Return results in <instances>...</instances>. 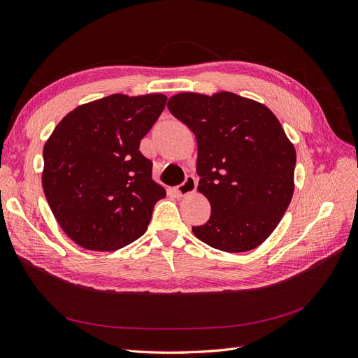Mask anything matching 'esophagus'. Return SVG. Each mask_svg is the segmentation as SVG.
<instances>
[{
	"label": "esophagus",
	"instance_id": "esophagus-1",
	"mask_svg": "<svg viewBox=\"0 0 358 358\" xmlns=\"http://www.w3.org/2000/svg\"><path fill=\"white\" fill-rule=\"evenodd\" d=\"M197 188V180L194 176H187L185 182L180 183L179 187H176V194L180 196V197H185L188 194H191V192H194Z\"/></svg>",
	"mask_w": 358,
	"mask_h": 358
}]
</instances>
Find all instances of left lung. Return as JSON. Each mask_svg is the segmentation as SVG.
Instances as JSON below:
<instances>
[{
    "mask_svg": "<svg viewBox=\"0 0 358 358\" xmlns=\"http://www.w3.org/2000/svg\"><path fill=\"white\" fill-rule=\"evenodd\" d=\"M167 107L196 135L197 189L210 203L208 223L192 234L227 253L259 247L294 196L296 153L278 119L230 92L178 93Z\"/></svg>",
    "mask_w": 358,
    "mask_h": 358,
    "instance_id": "obj_1",
    "label": "left lung"
}]
</instances>
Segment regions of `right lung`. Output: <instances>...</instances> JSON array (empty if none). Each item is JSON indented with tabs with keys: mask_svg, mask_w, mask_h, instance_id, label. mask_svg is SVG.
Masks as SVG:
<instances>
[{
	"mask_svg": "<svg viewBox=\"0 0 358 358\" xmlns=\"http://www.w3.org/2000/svg\"><path fill=\"white\" fill-rule=\"evenodd\" d=\"M167 96L122 93L80 105L43 148L42 185L57 223L85 250L114 251L138 239L166 189L152 179L140 141Z\"/></svg>",
	"mask_w": 358,
	"mask_h": 358,
	"instance_id": "add662e5",
	"label": "right lung"
}]
</instances>
